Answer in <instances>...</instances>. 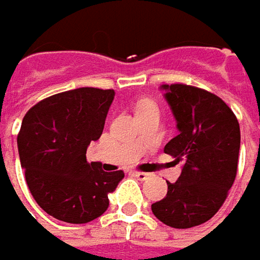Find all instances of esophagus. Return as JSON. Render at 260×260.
<instances>
[{"instance_id":"esophagus-1","label":"esophagus","mask_w":260,"mask_h":260,"mask_svg":"<svg viewBox=\"0 0 260 260\" xmlns=\"http://www.w3.org/2000/svg\"><path fill=\"white\" fill-rule=\"evenodd\" d=\"M133 175H135L137 179H140V181H146V179L150 176V174H146V172H139V171L133 172Z\"/></svg>"}]
</instances>
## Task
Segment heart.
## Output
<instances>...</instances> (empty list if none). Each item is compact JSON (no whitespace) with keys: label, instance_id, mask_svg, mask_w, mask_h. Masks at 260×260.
<instances>
[{"label":"heart","instance_id":"b5f03b06","mask_svg":"<svg viewBox=\"0 0 260 260\" xmlns=\"http://www.w3.org/2000/svg\"><path fill=\"white\" fill-rule=\"evenodd\" d=\"M149 107H155V105L152 104V103H143V104H140V108H149Z\"/></svg>","mask_w":260,"mask_h":260}]
</instances>
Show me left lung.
I'll return each instance as SVG.
<instances>
[{
	"instance_id": "obj_1",
	"label": "left lung",
	"mask_w": 260,
	"mask_h": 260,
	"mask_svg": "<svg viewBox=\"0 0 260 260\" xmlns=\"http://www.w3.org/2000/svg\"><path fill=\"white\" fill-rule=\"evenodd\" d=\"M179 135L165 146V153L182 162L168 194L152 204L164 224L189 229L208 221L224 204L235 182L240 149V127L232 108L203 88L164 85Z\"/></svg>"
}]
</instances>
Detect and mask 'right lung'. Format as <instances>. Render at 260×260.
Here are the masks:
<instances>
[{
  "label": "right lung",
  "instance_id": "right-lung-1",
  "mask_svg": "<svg viewBox=\"0 0 260 260\" xmlns=\"http://www.w3.org/2000/svg\"><path fill=\"white\" fill-rule=\"evenodd\" d=\"M113 100V89L76 88L39 101L23 118L17 145L25 182L36 203L60 221L84 224L104 214L108 194L124 178L86 160Z\"/></svg>",
  "mask_w": 260,
  "mask_h": 260
}]
</instances>
